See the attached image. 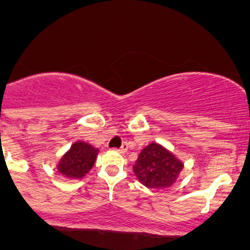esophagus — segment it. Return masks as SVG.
Masks as SVG:
<instances>
[{
  "mask_svg": "<svg viewBox=\"0 0 250 250\" xmlns=\"http://www.w3.org/2000/svg\"><path fill=\"white\" fill-rule=\"evenodd\" d=\"M119 153H126L127 152V145H123L119 149H117Z\"/></svg>",
  "mask_w": 250,
  "mask_h": 250,
  "instance_id": "esophagus-1",
  "label": "esophagus"
}]
</instances>
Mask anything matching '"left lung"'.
Returning <instances> with one entry per match:
<instances>
[{"instance_id":"1","label":"left lung","mask_w":250,"mask_h":250,"mask_svg":"<svg viewBox=\"0 0 250 250\" xmlns=\"http://www.w3.org/2000/svg\"><path fill=\"white\" fill-rule=\"evenodd\" d=\"M184 162L171 150L157 142L146 146L133 165L138 181L147 188L163 189L171 187L179 180Z\"/></svg>"}]
</instances>
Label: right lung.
Here are the masks:
<instances>
[{
  "instance_id": "right-lung-1",
  "label": "right lung",
  "mask_w": 250,
  "mask_h": 250,
  "mask_svg": "<svg viewBox=\"0 0 250 250\" xmlns=\"http://www.w3.org/2000/svg\"><path fill=\"white\" fill-rule=\"evenodd\" d=\"M100 149L83 141H76L57 163V170L68 180H81L95 165Z\"/></svg>"
}]
</instances>
